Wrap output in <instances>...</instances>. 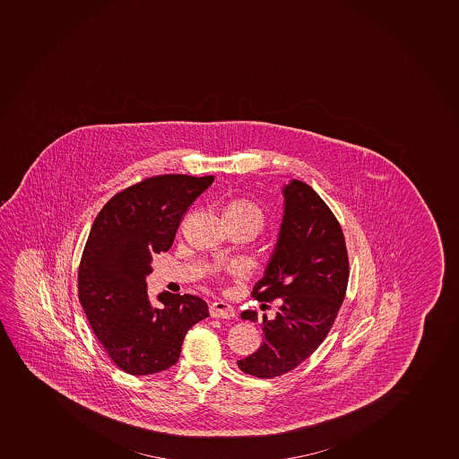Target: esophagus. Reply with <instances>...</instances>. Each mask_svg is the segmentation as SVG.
<instances>
[{"mask_svg":"<svg viewBox=\"0 0 459 459\" xmlns=\"http://www.w3.org/2000/svg\"><path fill=\"white\" fill-rule=\"evenodd\" d=\"M210 316L218 317V319H231L236 316L234 307L225 301H214L210 304L209 307Z\"/></svg>","mask_w":459,"mask_h":459,"instance_id":"esophagus-1","label":"esophagus"}]
</instances>
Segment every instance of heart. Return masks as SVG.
<instances>
[{"instance_id":"obj_1","label":"heart","mask_w":459,"mask_h":459,"mask_svg":"<svg viewBox=\"0 0 459 459\" xmlns=\"http://www.w3.org/2000/svg\"><path fill=\"white\" fill-rule=\"evenodd\" d=\"M225 214L238 219V221H247V222L255 223L258 228L263 227V209L252 201L246 200V198H236V200L230 201L227 209H225Z\"/></svg>"}]
</instances>
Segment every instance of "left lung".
Segmentation results:
<instances>
[{"label":"left lung","mask_w":459,"mask_h":459,"mask_svg":"<svg viewBox=\"0 0 459 459\" xmlns=\"http://www.w3.org/2000/svg\"><path fill=\"white\" fill-rule=\"evenodd\" d=\"M285 210L276 247L252 297L281 299L276 317H263L264 342L237 365L246 374L273 378L290 373L321 346L339 313L349 281L343 231L325 201L301 180L283 187ZM241 319L255 322L256 312Z\"/></svg>","instance_id":"1"}]
</instances>
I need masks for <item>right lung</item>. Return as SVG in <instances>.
<instances>
[{"instance_id":"obj_1","label":"right lung","mask_w":459,"mask_h":459,"mask_svg":"<svg viewBox=\"0 0 459 459\" xmlns=\"http://www.w3.org/2000/svg\"><path fill=\"white\" fill-rule=\"evenodd\" d=\"M213 176L144 178L106 203L95 218L79 265V301L110 359L147 376L176 364L187 330L209 316L204 299L162 292L155 307L146 276L153 254L171 247L187 207Z\"/></svg>"}]
</instances>
